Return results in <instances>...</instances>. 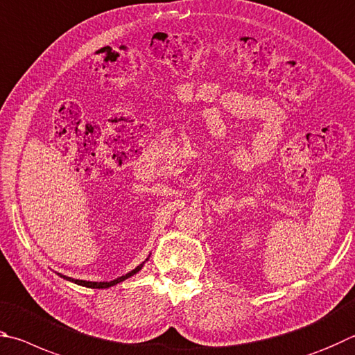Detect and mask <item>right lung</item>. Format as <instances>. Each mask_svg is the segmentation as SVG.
<instances>
[{
	"mask_svg": "<svg viewBox=\"0 0 355 355\" xmlns=\"http://www.w3.org/2000/svg\"><path fill=\"white\" fill-rule=\"evenodd\" d=\"M148 259H149V257H148ZM148 259H146V260H148ZM146 260H145V262H146ZM145 262L140 263L139 266H137L135 270L129 271L128 275H124V276H121V277H116V279H114V281H110V282H92V281H79V279H71V277H68V276L60 275V272H58V275H59L60 277H64L65 281H70V282H74V284H78V285H83V287H87V288H109V287H114V285L120 284V282H123V281H126L128 277H130V276L137 275V272H139V271L143 268V265H145Z\"/></svg>",
	"mask_w": 355,
	"mask_h": 355,
	"instance_id": "obj_1",
	"label": "right lung"
}]
</instances>
